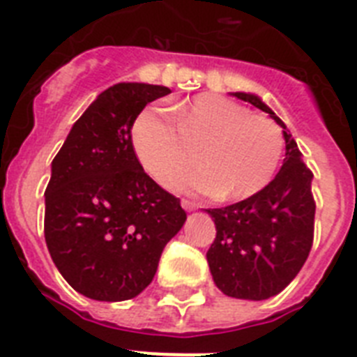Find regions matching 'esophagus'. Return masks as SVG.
<instances>
[{"label": "esophagus", "mask_w": 357, "mask_h": 357, "mask_svg": "<svg viewBox=\"0 0 357 357\" xmlns=\"http://www.w3.org/2000/svg\"><path fill=\"white\" fill-rule=\"evenodd\" d=\"M181 207L185 208V211H194V208L198 207V204L196 202H192V199H181Z\"/></svg>", "instance_id": "34e87169"}]
</instances>
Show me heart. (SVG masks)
Returning a JSON list of instances; mask_svg holds the SVG:
<instances>
[{
	"mask_svg": "<svg viewBox=\"0 0 357 357\" xmlns=\"http://www.w3.org/2000/svg\"><path fill=\"white\" fill-rule=\"evenodd\" d=\"M172 118L146 108L132 124V144L143 169L163 181L192 163L202 169L174 176L169 185L220 199H244L271 181L284 152L273 119L251 113L218 95H198L170 108Z\"/></svg>",
	"mask_w": 357,
	"mask_h": 357,
	"instance_id": "b5f03b06",
	"label": "heart"
}]
</instances>
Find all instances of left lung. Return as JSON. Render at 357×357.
Wrapping results in <instances>:
<instances>
[{
	"label": "left lung",
	"mask_w": 357,
	"mask_h": 357,
	"mask_svg": "<svg viewBox=\"0 0 357 357\" xmlns=\"http://www.w3.org/2000/svg\"><path fill=\"white\" fill-rule=\"evenodd\" d=\"M233 95L269 113L282 126L286 158L280 172L260 192L227 207L207 208L216 225L207 262L220 291L262 301L280 294L308 259L315 224L314 174L282 121L259 97Z\"/></svg>",
	"instance_id": "1"
}]
</instances>
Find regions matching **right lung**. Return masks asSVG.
Returning a JSON list of instances; mask_svg holds the SVG:
<instances>
[{
	"label": "right lung",
	"mask_w": 357,
	"mask_h": 357,
	"mask_svg": "<svg viewBox=\"0 0 357 357\" xmlns=\"http://www.w3.org/2000/svg\"><path fill=\"white\" fill-rule=\"evenodd\" d=\"M169 93L165 86L115 84L73 124L53 159L45 244L63 279L89 299L141 294L187 220L179 198L144 172L132 144L135 117Z\"/></svg>",
	"instance_id": "1"
}]
</instances>
